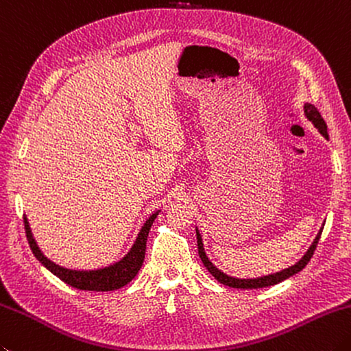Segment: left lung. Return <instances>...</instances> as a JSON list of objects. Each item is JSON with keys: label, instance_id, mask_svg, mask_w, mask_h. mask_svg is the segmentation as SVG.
<instances>
[{"label": "left lung", "instance_id": "obj_1", "mask_svg": "<svg viewBox=\"0 0 351 351\" xmlns=\"http://www.w3.org/2000/svg\"><path fill=\"white\" fill-rule=\"evenodd\" d=\"M304 114H306L307 119L313 123V126L319 130V134L324 135L326 138H328L327 125H326L324 119H322V117H321L318 109L315 108L313 105H311V103H306V105H304ZM322 228H324V226H322ZM322 228L319 230L318 236L315 237L313 243L311 245V248H308L304 256L301 257L300 262H297V263L289 266V267H286V269H283V271L276 272V274H269V276H263V277H258V278H246V280L245 278H234V277L226 276V274H223L222 271H219L217 267L210 262L208 257H207V254H205L202 237H201V234H199V231L196 228L197 251H199V257H201L204 266L207 267L211 276L215 277L217 281H221L222 285L230 286V287H236V289H258V287H267V286H274V285H277V283H281V281H285L286 278L295 276V274H298L300 271H303L304 267H306V265L311 262V258L313 256L315 250H317V245L319 242Z\"/></svg>", "mask_w": 351, "mask_h": 351}]
</instances>
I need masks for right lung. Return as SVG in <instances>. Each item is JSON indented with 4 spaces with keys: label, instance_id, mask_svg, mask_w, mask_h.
<instances>
[{
    "label": "right lung",
    "instance_id": "add662e5",
    "mask_svg": "<svg viewBox=\"0 0 351 351\" xmlns=\"http://www.w3.org/2000/svg\"><path fill=\"white\" fill-rule=\"evenodd\" d=\"M158 213H160V210L155 211L154 215L147 219L146 223L141 226L138 237H136L132 248H130V251L120 260V262H115L114 265H109L106 267H101V269H94V271L66 269V267H62L56 263H53L51 260H48L44 254L40 252L36 240L33 239L30 225L25 216H24V226H25L27 240H29V245L34 254V257H36L51 274H54V276L60 278L62 281H65L66 285L75 287V289L108 292V291H115V289H120L123 286H126L129 281L134 280V277L138 274L140 267L144 262V254H146V242H147L150 226H152Z\"/></svg>",
    "mask_w": 351,
    "mask_h": 351
}]
</instances>
